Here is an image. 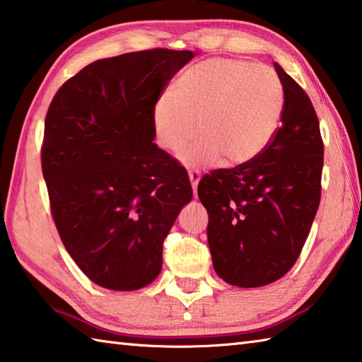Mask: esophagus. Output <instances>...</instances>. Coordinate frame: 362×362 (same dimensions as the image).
I'll list each match as a JSON object with an SVG mask.
<instances>
[{
  "label": "esophagus",
  "mask_w": 362,
  "mask_h": 362,
  "mask_svg": "<svg viewBox=\"0 0 362 362\" xmlns=\"http://www.w3.org/2000/svg\"><path fill=\"white\" fill-rule=\"evenodd\" d=\"M188 177H189V182H191V188H193L194 194H196L197 183H199V180H201V174L197 171H188Z\"/></svg>",
  "instance_id": "34e87169"
}]
</instances>
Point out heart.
Returning <instances> with one entry per match:
<instances>
[{"label":"heart","instance_id":"1","mask_svg":"<svg viewBox=\"0 0 362 362\" xmlns=\"http://www.w3.org/2000/svg\"><path fill=\"white\" fill-rule=\"evenodd\" d=\"M284 111V89L274 70L242 59L211 58L188 67L173 94H163L152 111L158 146L182 155L187 168L240 166L264 152Z\"/></svg>","mask_w":362,"mask_h":362}]
</instances>
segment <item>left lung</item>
<instances>
[{
	"instance_id": "left-lung-1",
	"label": "left lung",
	"mask_w": 362,
	"mask_h": 362,
	"mask_svg": "<svg viewBox=\"0 0 362 362\" xmlns=\"http://www.w3.org/2000/svg\"><path fill=\"white\" fill-rule=\"evenodd\" d=\"M284 111L264 152L204 175L207 240L216 274L237 287H262L295 265L320 204L323 141L306 92L274 62Z\"/></svg>"
}]
</instances>
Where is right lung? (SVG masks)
Instances as JSON below:
<instances>
[{
	"instance_id": "obj_1",
	"label": "right lung",
	"mask_w": 362,
	"mask_h": 362,
	"mask_svg": "<svg viewBox=\"0 0 362 362\" xmlns=\"http://www.w3.org/2000/svg\"><path fill=\"white\" fill-rule=\"evenodd\" d=\"M193 52L153 48L98 59L56 92L42 173L56 229L97 286L136 290L157 278L163 242L193 197L175 158L153 143L152 111Z\"/></svg>"
}]
</instances>
